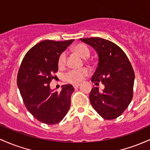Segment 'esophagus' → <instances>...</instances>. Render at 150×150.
<instances>
[{
  "mask_svg": "<svg viewBox=\"0 0 150 150\" xmlns=\"http://www.w3.org/2000/svg\"><path fill=\"white\" fill-rule=\"evenodd\" d=\"M79 85H80L79 83H75V84H74L73 86H74V88H78L79 86Z\"/></svg>",
  "mask_w": 150,
  "mask_h": 150,
  "instance_id": "1",
  "label": "esophagus"
}]
</instances>
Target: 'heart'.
<instances>
[{"instance_id": "b5f03b06", "label": "heart", "mask_w": 150, "mask_h": 150, "mask_svg": "<svg viewBox=\"0 0 150 150\" xmlns=\"http://www.w3.org/2000/svg\"><path fill=\"white\" fill-rule=\"evenodd\" d=\"M74 52L78 54L83 58H88L90 56L91 51L89 48L86 45L79 43L73 47ZM67 62V54L64 52H62L58 57L57 65L59 68H63L65 67ZM88 70L86 68L81 69H71L67 71L64 76V79L67 82L71 83H76L81 81L86 76L88 75Z\"/></svg>"}]
</instances>
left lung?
Instances as JSON below:
<instances>
[{"instance_id": "left-lung-1", "label": "left lung", "mask_w": 150, "mask_h": 150, "mask_svg": "<svg viewBox=\"0 0 150 150\" xmlns=\"http://www.w3.org/2000/svg\"><path fill=\"white\" fill-rule=\"evenodd\" d=\"M95 49L98 64L91 81L101 82L103 91L93 86L89 99L92 106L103 118H117L128 107L133 97L134 73L123 50L109 40L100 38L80 39Z\"/></svg>"}]
</instances>
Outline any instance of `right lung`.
I'll return each mask as SVG.
<instances>
[{"label":"right lung","instance_id":"1","mask_svg":"<svg viewBox=\"0 0 150 150\" xmlns=\"http://www.w3.org/2000/svg\"><path fill=\"white\" fill-rule=\"evenodd\" d=\"M73 42H40L26 53L18 70L17 84L25 107L37 120L47 125L59 122L70 108L74 87L67 84L60 92H54L50 83L58 71L59 56Z\"/></svg>","mask_w":150,"mask_h":150}]
</instances>
